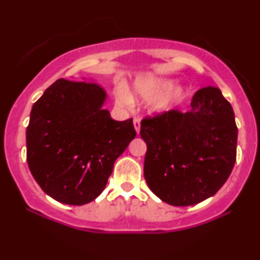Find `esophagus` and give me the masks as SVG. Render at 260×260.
<instances>
[{
    "instance_id": "esophagus-1",
    "label": "esophagus",
    "mask_w": 260,
    "mask_h": 260,
    "mask_svg": "<svg viewBox=\"0 0 260 260\" xmlns=\"http://www.w3.org/2000/svg\"><path fill=\"white\" fill-rule=\"evenodd\" d=\"M134 126H135V130H136V133L137 134L140 133V129H141V118H140V117H135V118H134Z\"/></svg>"
}]
</instances>
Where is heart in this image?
I'll return each mask as SVG.
<instances>
[{
  "label": "heart",
  "mask_w": 260,
  "mask_h": 260,
  "mask_svg": "<svg viewBox=\"0 0 260 260\" xmlns=\"http://www.w3.org/2000/svg\"><path fill=\"white\" fill-rule=\"evenodd\" d=\"M174 79L166 77H144L135 81L134 94L136 98L143 101H154L155 111L165 112L172 110L174 106L179 105L186 97V90L183 87H174ZM117 101L123 105H130L133 97L124 90H120L117 94Z\"/></svg>",
  "instance_id": "1"
}]
</instances>
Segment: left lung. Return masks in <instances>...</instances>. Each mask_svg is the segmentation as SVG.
Instances as JSON below:
<instances>
[{"instance_id": "8db88e82", "label": "left lung", "mask_w": 260, "mask_h": 260, "mask_svg": "<svg viewBox=\"0 0 260 260\" xmlns=\"http://www.w3.org/2000/svg\"><path fill=\"white\" fill-rule=\"evenodd\" d=\"M140 135L147 143L145 181L169 205L191 206L213 197L236 163L234 112L218 87L199 90L188 112L145 117Z\"/></svg>"}]
</instances>
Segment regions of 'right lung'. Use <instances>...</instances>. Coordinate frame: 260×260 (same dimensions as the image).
I'll return each instance as SVG.
<instances>
[{
    "label": "right lung",
    "instance_id": "right-lung-1",
    "mask_svg": "<svg viewBox=\"0 0 260 260\" xmlns=\"http://www.w3.org/2000/svg\"><path fill=\"white\" fill-rule=\"evenodd\" d=\"M105 91L90 81L58 79L34 103L27 126V162L54 200L81 206L104 189L113 163L136 136L133 118L103 109Z\"/></svg>",
    "mask_w": 260,
    "mask_h": 260
}]
</instances>
